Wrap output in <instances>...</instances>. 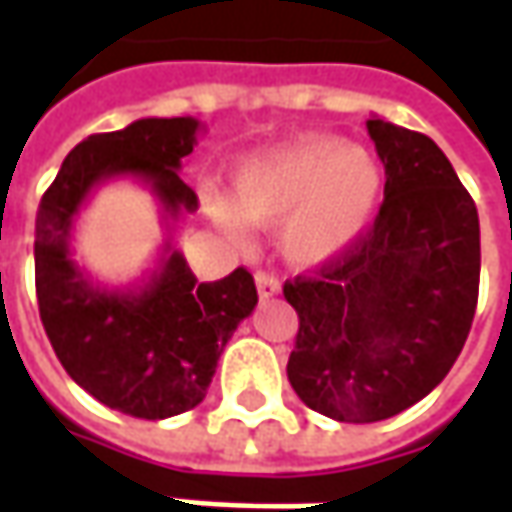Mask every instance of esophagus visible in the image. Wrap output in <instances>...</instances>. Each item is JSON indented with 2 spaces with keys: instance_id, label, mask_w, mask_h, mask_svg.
<instances>
[{
  "instance_id": "obj_1",
  "label": "esophagus",
  "mask_w": 512,
  "mask_h": 512,
  "mask_svg": "<svg viewBox=\"0 0 512 512\" xmlns=\"http://www.w3.org/2000/svg\"><path fill=\"white\" fill-rule=\"evenodd\" d=\"M256 287H259V299H273V296H279V279L273 276V273H265V270H259L256 273Z\"/></svg>"
}]
</instances>
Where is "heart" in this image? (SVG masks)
I'll use <instances>...</instances> for the list:
<instances>
[{
	"label": "heart",
	"mask_w": 512,
	"mask_h": 512,
	"mask_svg": "<svg viewBox=\"0 0 512 512\" xmlns=\"http://www.w3.org/2000/svg\"><path fill=\"white\" fill-rule=\"evenodd\" d=\"M384 190L379 159L342 136H299L242 159L230 193L205 190L202 207L230 236L245 225L276 227L290 265L316 267L336 259L370 227Z\"/></svg>",
	"instance_id": "b5f03b06"
}]
</instances>
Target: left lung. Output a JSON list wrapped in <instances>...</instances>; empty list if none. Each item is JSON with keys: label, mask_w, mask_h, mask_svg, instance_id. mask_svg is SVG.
<instances>
[{"label": "left lung", "mask_w": 512, "mask_h": 512, "mask_svg": "<svg viewBox=\"0 0 512 512\" xmlns=\"http://www.w3.org/2000/svg\"><path fill=\"white\" fill-rule=\"evenodd\" d=\"M384 165L376 222L313 276L285 282L299 313L296 396L336 422H382L442 382L479 302V213L442 148L367 119Z\"/></svg>", "instance_id": "left-lung-1"}]
</instances>
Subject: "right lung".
I'll list each match as a JSON object with an SVG mask.
<instances>
[{"label":"right lung","mask_w":512,"mask_h":512,"mask_svg":"<svg viewBox=\"0 0 512 512\" xmlns=\"http://www.w3.org/2000/svg\"><path fill=\"white\" fill-rule=\"evenodd\" d=\"M199 130V119L176 116L93 133L65 156L36 213V299L50 344L73 382L136 419L179 416L205 399L227 339L259 302L256 285L245 267L199 282L165 242L148 282L110 290L73 262V222L93 187L122 176L150 187L165 222L193 213L199 199L179 168Z\"/></svg>","instance_id":"1"}]
</instances>
